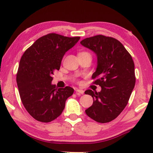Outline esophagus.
I'll use <instances>...</instances> for the list:
<instances>
[{"label":"esophagus","mask_w":153,"mask_h":153,"mask_svg":"<svg viewBox=\"0 0 153 153\" xmlns=\"http://www.w3.org/2000/svg\"><path fill=\"white\" fill-rule=\"evenodd\" d=\"M76 92L77 93H80V94H83L84 93V91L83 90H81V89H76Z\"/></svg>","instance_id":"1"}]
</instances>
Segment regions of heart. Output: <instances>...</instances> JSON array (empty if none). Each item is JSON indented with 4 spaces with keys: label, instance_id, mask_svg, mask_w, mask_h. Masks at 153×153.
<instances>
[{
    "label": "heart",
    "instance_id": "1",
    "mask_svg": "<svg viewBox=\"0 0 153 153\" xmlns=\"http://www.w3.org/2000/svg\"><path fill=\"white\" fill-rule=\"evenodd\" d=\"M87 53V52H81V53Z\"/></svg>",
    "mask_w": 153,
    "mask_h": 153
}]
</instances>
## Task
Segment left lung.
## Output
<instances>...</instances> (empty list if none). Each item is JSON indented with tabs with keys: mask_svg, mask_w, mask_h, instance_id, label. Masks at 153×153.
<instances>
[{
	"mask_svg": "<svg viewBox=\"0 0 153 153\" xmlns=\"http://www.w3.org/2000/svg\"><path fill=\"white\" fill-rule=\"evenodd\" d=\"M81 45L97 55V65L92 78L101 86L100 92L87 90L93 103L85 111L88 116L100 123L117 118L128 103L135 85L134 63L122 43L111 37L99 35L81 41Z\"/></svg>",
	"mask_w": 153,
	"mask_h": 153,
	"instance_id": "1",
	"label": "left lung"
}]
</instances>
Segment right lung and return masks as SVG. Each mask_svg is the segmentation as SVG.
<instances>
[{
  "label": "right lung",
  "instance_id": "obj_1",
  "mask_svg": "<svg viewBox=\"0 0 153 153\" xmlns=\"http://www.w3.org/2000/svg\"><path fill=\"white\" fill-rule=\"evenodd\" d=\"M79 39L49 33L37 39L23 54L16 83L25 108L35 120L42 123L55 120L74 93L70 86L57 88L51 83L52 75L60 70L65 53Z\"/></svg>",
  "mask_w": 153,
  "mask_h": 153
}]
</instances>
